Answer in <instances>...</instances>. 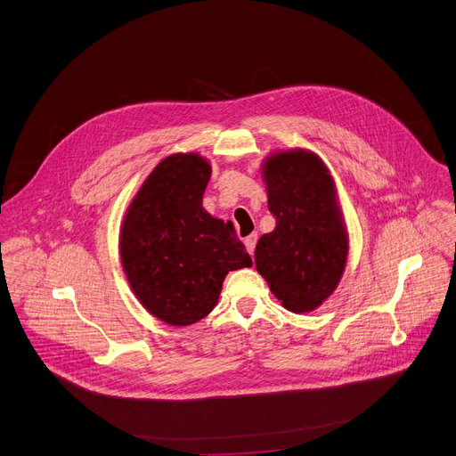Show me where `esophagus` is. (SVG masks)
<instances>
[{"label":"esophagus","mask_w":456,"mask_h":456,"mask_svg":"<svg viewBox=\"0 0 456 456\" xmlns=\"http://www.w3.org/2000/svg\"><path fill=\"white\" fill-rule=\"evenodd\" d=\"M256 241H257V234H250V236H247L245 238V248H247V252L252 256L254 254V248H256Z\"/></svg>","instance_id":"esophagus-1"}]
</instances>
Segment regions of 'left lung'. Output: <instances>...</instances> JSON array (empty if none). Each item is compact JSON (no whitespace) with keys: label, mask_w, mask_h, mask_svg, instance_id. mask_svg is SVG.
<instances>
[{"label":"left lung","mask_w":456,"mask_h":456,"mask_svg":"<svg viewBox=\"0 0 456 456\" xmlns=\"http://www.w3.org/2000/svg\"><path fill=\"white\" fill-rule=\"evenodd\" d=\"M262 175L276 227L256 245V269L287 310L312 312L334 294L348 257L334 178L315 153L299 148L269 155Z\"/></svg>","instance_id":"left-lung-1"}]
</instances>
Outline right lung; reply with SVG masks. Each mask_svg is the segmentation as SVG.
Listing matches in <instances>:
<instances>
[{
	"instance_id": "right-lung-1",
	"label": "right lung",
	"mask_w": 456,
	"mask_h": 456,
	"mask_svg": "<svg viewBox=\"0 0 456 456\" xmlns=\"http://www.w3.org/2000/svg\"><path fill=\"white\" fill-rule=\"evenodd\" d=\"M211 164L173 153L155 166L120 227V262L141 305L171 327L204 319L218 303L229 271L252 259L232 224L202 208Z\"/></svg>"
}]
</instances>
